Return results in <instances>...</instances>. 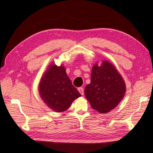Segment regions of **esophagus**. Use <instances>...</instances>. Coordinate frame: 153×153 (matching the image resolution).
Returning <instances> with one entry per match:
<instances>
[{
  "mask_svg": "<svg viewBox=\"0 0 153 153\" xmlns=\"http://www.w3.org/2000/svg\"><path fill=\"white\" fill-rule=\"evenodd\" d=\"M77 90H78V91H79V92L80 93V94H81L82 95H84V89H83V88H82V87L78 88H77Z\"/></svg>",
  "mask_w": 153,
  "mask_h": 153,
  "instance_id": "34e87169",
  "label": "esophagus"
}]
</instances>
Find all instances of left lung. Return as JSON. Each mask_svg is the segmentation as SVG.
<instances>
[{
	"instance_id": "8db88e82",
	"label": "left lung",
	"mask_w": 153,
	"mask_h": 153,
	"mask_svg": "<svg viewBox=\"0 0 153 153\" xmlns=\"http://www.w3.org/2000/svg\"><path fill=\"white\" fill-rule=\"evenodd\" d=\"M126 90L125 82L113 65L102 61L100 66L96 63L92 67L91 81L85 88L84 93L94 109L106 113L117 107Z\"/></svg>"
}]
</instances>
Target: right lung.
<instances>
[{
	"label": "right lung",
	"instance_id": "obj_1",
	"mask_svg": "<svg viewBox=\"0 0 153 153\" xmlns=\"http://www.w3.org/2000/svg\"><path fill=\"white\" fill-rule=\"evenodd\" d=\"M40 97L55 112H63L70 107L72 102L81 94L72 85L64 66L52 63L40 79Z\"/></svg>",
	"mask_w": 153,
	"mask_h": 153
}]
</instances>
